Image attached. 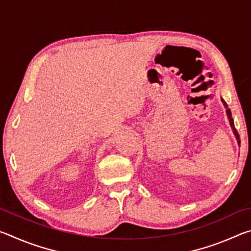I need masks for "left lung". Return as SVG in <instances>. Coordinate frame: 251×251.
I'll return each instance as SVG.
<instances>
[{"label": "left lung", "mask_w": 251, "mask_h": 251, "mask_svg": "<svg viewBox=\"0 0 251 251\" xmlns=\"http://www.w3.org/2000/svg\"><path fill=\"white\" fill-rule=\"evenodd\" d=\"M222 101L224 103V106H225V107H226V112H227V115H228V118H229V123H230V126L232 127L233 134L236 135V137H237V139H238V143H240V141H239V134H238L237 129L235 128V124H233V120H232V116H231V110L228 108V105H227L226 101H225L224 100H222Z\"/></svg>", "instance_id": "1"}]
</instances>
